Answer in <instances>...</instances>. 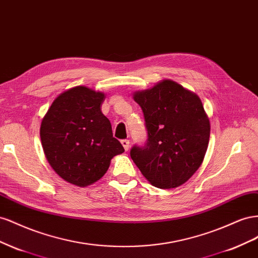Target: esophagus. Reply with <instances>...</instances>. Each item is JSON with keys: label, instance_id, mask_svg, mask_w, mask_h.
Returning <instances> with one entry per match:
<instances>
[{"label": "esophagus", "instance_id": "1", "mask_svg": "<svg viewBox=\"0 0 258 258\" xmlns=\"http://www.w3.org/2000/svg\"><path fill=\"white\" fill-rule=\"evenodd\" d=\"M121 144L124 147L125 151H127L130 149V141H127V139H123V141H121Z\"/></svg>", "mask_w": 258, "mask_h": 258}]
</instances>
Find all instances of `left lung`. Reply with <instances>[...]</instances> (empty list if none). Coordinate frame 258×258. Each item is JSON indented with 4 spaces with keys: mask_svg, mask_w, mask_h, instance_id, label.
Returning <instances> with one entry per match:
<instances>
[{
    "mask_svg": "<svg viewBox=\"0 0 258 258\" xmlns=\"http://www.w3.org/2000/svg\"><path fill=\"white\" fill-rule=\"evenodd\" d=\"M133 98L144 112L148 139L132 148V160L152 186H181L201 166L209 146L211 125L200 97L162 80Z\"/></svg>",
    "mask_w": 258,
    "mask_h": 258,
    "instance_id": "8db88e82",
    "label": "left lung"
}]
</instances>
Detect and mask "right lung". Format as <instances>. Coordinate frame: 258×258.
I'll list each match as a JSON object with an SVG mask.
<instances>
[{"instance_id": "1", "label": "right lung", "mask_w": 258, "mask_h": 258, "mask_svg": "<svg viewBox=\"0 0 258 258\" xmlns=\"http://www.w3.org/2000/svg\"><path fill=\"white\" fill-rule=\"evenodd\" d=\"M102 92L76 86L58 95L41 122L44 154L58 176L86 187L106 174L111 159L124 152L111 123L101 112Z\"/></svg>"}]
</instances>
